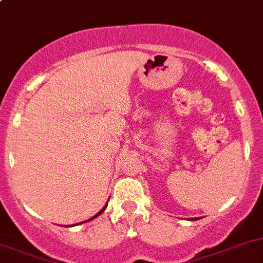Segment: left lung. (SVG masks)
Returning a JSON list of instances; mask_svg holds the SVG:
<instances>
[{"instance_id": "obj_1", "label": "left lung", "mask_w": 263, "mask_h": 263, "mask_svg": "<svg viewBox=\"0 0 263 263\" xmlns=\"http://www.w3.org/2000/svg\"><path fill=\"white\" fill-rule=\"evenodd\" d=\"M197 219H200V217H191L190 220H192V221H193V220H197Z\"/></svg>"}]
</instances>
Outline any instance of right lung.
Here are the masks:
<instances>
[{
  "mask_svg": "<svg viewBox=\"0 0 263 263\" xmlns=\"http://www.w3.org/2000/svg\"><path fill=\"white\" fill-rule=\"evenodd\" d=\"M107 205H108V203H107ZM107 205H105V206H104V208H103V209H102V210H100V211H99V213H98L97 215H94V216H92V217H90V219H89V220H86V221H82V222H87V221H90V220H92V219H95V217H98V216H99V215H100V214H102V213H103V211H104V210H105V209H107ZM82 222H79V224H82ZM68 227H73V225H68Z\"/></svg>",
  "mask_w": 263,
  "mask_h": 263,
  "instance_id": "1",
  "label": "right lung"
}]
</instances>
